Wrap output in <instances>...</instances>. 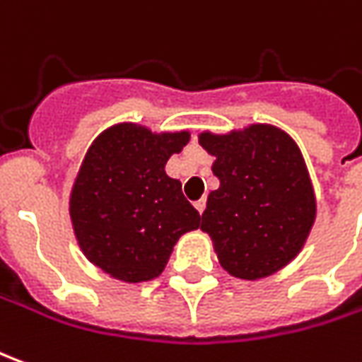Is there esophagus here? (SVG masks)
Instances as JSON below:
<instances>
[{"label": "esophagus", "instance_id": "34e87169", "mask_svg": "<svg viewBox=\"0 0 362 362\" xmlns=\"http://www.w3.org/2000/svg\"><path fill=\"white\" fill-rule=\"evenodd\" d=\"M194 208H196V210L202 214L204 212V208H206V200H204V198H200L198 202H194Z\"/></svg>", "mask_w": 362, "mask_h": 362}]
</instances>
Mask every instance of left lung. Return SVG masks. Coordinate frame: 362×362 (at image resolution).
Here are the masks:
<instances>
[{"label":"left lung","instance_id":"obj_1","mask_svg":"<svg viewBox=\"0 0 362 362\" xmlns=\"http://www.w3.org/2000/svg\"><path fill=\"white\" fill-rule=\"evenodd\" d=\"M200 146L216 160L218 190L208 194L202 232L233 277L277 274L303 250L317 200L303 154L285 130L255 122L226 134L204 130Z\"/></svg>","mask_w":362,"mask_h":362}]
</instances>
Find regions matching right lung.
Returning <instances> with one entry per match:
<instances>
[{"mask_svg":"<svg viewBox=\"0 0 362 362\" xmlns=\"http://www.w3.org/2000/svg\"><path fill=\"white\" fill-rule=\"evenodd\" d=\"M190 132H152L136 122L103 130L81 162L69 216L83 255L124 284L164 272L176 242L200 228V214L166 174Z\"/></svg>","mask_w":362,"mask_h":362,"instance_id":"1","label":"right lung"}]
</instances>
